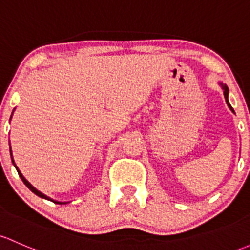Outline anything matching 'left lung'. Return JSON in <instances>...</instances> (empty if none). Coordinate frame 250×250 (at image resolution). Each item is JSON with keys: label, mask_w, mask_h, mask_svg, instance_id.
<instances>
[{"label": "left lung", "mask_w": 250, "mask_h": 250, "mask_svg": "<svg viewBox=\"0 0 250 250\" xmlns=\"http://www.w3.org/2000/svg\"><path fill=\"white\" fill-rule=\"evenodd\" d=\"M219 85L221 86V89H223V91H224V97H225L226 104H228L229 108H230L231 112L235 113V110H233V108L231 107L230 102H229V87H228V85H226V84H224V83H221V82H219Z\"/></svg>", "instance_id": "obj_1"}]
</instances>
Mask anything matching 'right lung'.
Segmentation results:
<instances>
[{
	"label": "right lung",
	"instance_id": "obj_1",
	"mask_svg": "<svg viewBox=\"0 0 250 250\" xmlns=\"http://www.w3.org/2000/svg\"><path fill=\"white\" fill-rule=\"evenodd\" d=\"M13 112H14V109H13ZM12 115H13V113H12ZM10 119H12V117H10ZM9 151H10V158H12V163H13V165H14V167H15V168H17V171H18V174H19V177H20V178H21V181L24 182V184L26 185L27 188H29V189L31 190V191L33 192V194H36V195H37V196L42 197V199L49 200V201H51V202H54V203H59V205H66V203H68V202H60V201H56V200H53V199H50V197L47 196V195H44V194H42V192H41V191H38V190L36 189V188L33 187V185L31 184L30 182H27V181H26V178H25V177L22 176V173H21V172L19 171V168H18V166H17V165H15L14 160H13V155H12V148H10V146H9Z\"/></svg>",
	"mask_w": 250,
	"mask_h": 250
}]
</instances>
